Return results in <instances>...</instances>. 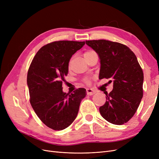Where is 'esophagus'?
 I'll list each match as a JSON object with an SVG mask.
<instances>
[{
    "label": "esophagus",
    "mask_w": 159,
    "mask_h": 159,
    "mask_svg": "<svg viewBox=\"0 0 159 159\" xmlns=\"http://www.w3.org/2000/svg\"><path fill=\"white\" fill-rule=\"evenodd\" d=\"M86 91H87V95H93L94 93H95V91L91 88H88L87 90H86Z\"/></svg>",
    "instance_id": "esophagus-1"
}]
</instances>
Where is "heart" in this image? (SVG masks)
Here are the masks:
<instances>
[{
	"label": "heart",
	"mask_w": 159,
	"mask_h": 159,
	"mask_svg": "<svg viewBox=\"0 0 159 159\" xmlns=\"http://www.w3.org/2000/svg\"><path fill=\"white\" fill-rule=\"evenodd\" d=\"M94 54H96V53L94 52V51H93V50H88V51H86L85 53H84V57H85V58L87 60V59H88L89 57H90L91 56H92L93 55H94ZM85 81H86V83L87 84H89L90 83H91V81H90V79H86L85 80Z\"/></svg>",
	"instance_id": "1"
}]
</instances>
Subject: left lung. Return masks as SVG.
Returning a JSON list of instances; mask_svg holds the SVG:
<instances>
[{
  "instance_id": "obj_1",
  "label": "left lung",
  "mask_w": 159,
  "mask_h": 159,
  "mask_svg": "<svg viewBox=\"0 0 159 159\" xmlns=\"http://www.w3.org/2000/svg\"><path fill=\"white\" fill-rule=\"evenodd\" d=\"M85 42L99 57V80H113V89L105 93L106 102L99 112L108 122L121 125L133 117L143 98L141 67L133 52L121 43L105 40Z\"/></svg>"
}]
</instances>
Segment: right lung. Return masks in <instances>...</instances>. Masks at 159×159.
Segmentation results:
<instances>
[{
	"label": "right lung",
	"instance_id": "right-lung-1",
	"mask_svg": "<svg viewBox=\"0 0 159 159\" xmlns=\"http://www.w3.org/2000/svg\"><path fill=\"white\" fill-rule=\"evenodd\" d=\"M84 45L85 42H51L38 51L28 69L27 85L32 107L47 127L56 131L73 123L81 101L86 95L84 88L77 89L72 93L62 91L70 60Z\"/></svg>",
	"mask_w": 159,
	"mask_h": 159
}]
</instances>
